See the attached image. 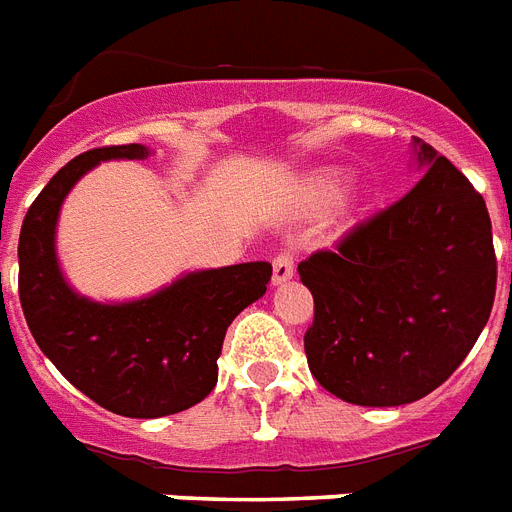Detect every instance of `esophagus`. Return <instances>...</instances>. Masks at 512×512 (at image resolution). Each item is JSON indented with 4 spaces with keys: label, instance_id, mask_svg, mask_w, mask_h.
<instances>
[{
    "label": "esophagus",
    "instance_id": "obj_1",
    "mask_svg": "<svg viewBox=\"0 0 512 512\" xmlns=\"http://www.w3.org/2000/svg\"><path fill=\"white\" fill-rule=\"evenodd\" d=\"M294 276V257L289 252L273 257V284L281 286Z\"/></svg>",
    "mask_w": 512,
    "mask_h": 512
}]
</instances>
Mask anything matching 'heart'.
Masks as SVG:
<instances>
[{"label": "heart", "instance_id": "obj_1", "mask_svg": "<svg viewBox=\"0 0 512 512\" xmlns=\"http://www.w3.org/2000/svg\"><path fill=\"white\" fill-rule=\"evenodd\" d=\"M350 181V173L344 168H323L315 170L313 176L307 178V194L313 197L318 205H331L342 197L344 186Z\"/></svg>", "mask_w": 512, "mask_h": 512}]
</instances>
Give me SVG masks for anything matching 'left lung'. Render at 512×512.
Instances as JSON below:
<instances>
[{
  "mask_svg": "<svg viewBox=\"0 0 512 512\" xmlns=\"http://www.w3.org/2000/svg\"><path fill=\"white\" fill-rule=\"evenodd\" d=\"M421 181L299 263L315 299L305 355L315 381L352 405L431 394L484 331L497 289L492 220L471 181L413 136Z\"/></svg>",
  "mask_w": 512,
  "mask_h": 512,
  "instance_id": "8db88e82",
  "label": "left lung"
}]
</instances>
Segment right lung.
Listing matches in <instances>:
<instances>
[{"label": "right lung", "instance_id": "add662e5", "mask_svg": "<svg viewBox=\"0 0 512 512\" xmlns=\"http://www.w3.org/2000/svg\"><path fill=\"white\" fill-rule=\"evenodd\" d=\"M144 144L89 149L57 170L20 228V305L39 350L89 400L126 418H162L218 384L226 328L268 289L270 263L189 270L152 294L97 302L68 284L57 257L62 202L107 160H147Z\"/></svg>", "mask_w": 512, "mask_h": 512}]
</instances>
